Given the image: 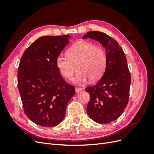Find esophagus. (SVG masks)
Wrapping results in <instances>:
<instances>
[{
	"instance_id": "34e87169",
	"label": "esophagus",
	"mask_w": 154,
	"mask_h": 154,
	"mask_svg": "<svg viewBox=\"0 0 154 154\" xmlns=\"http://www.w3.org/2000/svg\"><path fill=\"white\" fill-rule=\"evenodd\" d=\"M82 90V88H80V87H76V88H75V91H76V92H80V91H81Z\"/></svg>"
}]
</instances>
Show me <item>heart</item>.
<instances>
[{"instance_id":"heart-1","label":"heart","mask_w":154,"mask_h":154,"mask_svg":"<svg viewBox=\"0 0 154 154\" xmlns=\"http://www.w3.org/2000/svg\"><path fill=\"white\" fill-rule=\"evenodd\" d=\"M67 56L60 55L56 64L61 75L67 80L71 79L75 69L77 73L73 82L84 84L90 79L95 81L104 74L107 65L105 51L92 42L80 41L72 45L66 52Z\"/></svg>"}]
</instances>
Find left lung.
I'll use <instances>...</instances> for the list:
<instances>
[{
    "instance_id": "left-lung-1",
    "label": "left lung",
    "mask_w": 154,
    "mask_h": 154,
    "mask_svg": "<svg viewBox=\"0 0 154 154\" xmlns=\"http://www.w3.org/2000/svg\"><path fill=\"white\" fill-rule=\"evenodd\" d=\"M94 39L106 49L105 72L96 85L85 88L90 94L87 106L88 116L105 124L118 119L128 103L131 75L122 48L113 38L100 31H89L83 39Z\"/></svg>"
}]
</instances>
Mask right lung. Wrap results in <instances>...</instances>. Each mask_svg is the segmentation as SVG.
<instances>
[{"mask_svg": "<svg viewBox=\"0 0 154 154\" xmlns=\"http://www.w3.org/2000/svg\"><path fill=\"white\" fill-rule=\"evenodd\" d=\"M71 38L69 35L44 36L23 53L18 70V88L25 114L36 125L53 127L66 115L75 87L62 76L57 58Z\"/></svg>", "mask_w": 154, "mask_h": 154, "instance_id": "1", "label": "right lung"}]
</instances>
